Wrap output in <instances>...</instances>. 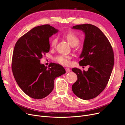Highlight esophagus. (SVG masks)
<instances>
[{"mask_svg":"<svg viewBox=\"0 0 125 125\" xmlns=\"http://www.w3.org/2000/svg\"><path fill=\"white\" fill-rule=\"evenodd\" d=\"M65 70H66V73H69V72H70V71H71L70 69H69V68H65Z\"/></svg>","mask_w":125,"mask_h":125,"instance_id":"34e87169","label":"esophagus"}]
</instances>
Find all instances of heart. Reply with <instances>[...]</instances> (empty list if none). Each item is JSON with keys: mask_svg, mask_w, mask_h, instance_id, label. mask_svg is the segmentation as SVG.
<instances>
[{"mask_svg": "<svg viewBox=\"0 0 125 125\" xmlns=\"http://www.w3.org/2000/svg\"><path fill=\"white\" fill-rule=\"evenodd\" d=\"M62 36L72 46H76L80 42V39H79L78 36L73 31H69L64 33L62 34ZM57 42V39L55 36L52 37L50 40L51 47L52 48L55 47ZM70 56L66 55H59L54 57L55 62L60 64H62V65L66 66L69 65L70 63Z\"/></svg>", "mask_w": 125, "mask_h": 125, "instance_id": "1", "label": "heart"}]
</instances>
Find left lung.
Instances as JSON below:
<instances>
[{"label":"left lung","instance_id":"1","mask_svg":"<svg viewBox=\"0 0 125 125\" xmlns=\"http://www.w3.org/2000/svg\"><path fill=\"white\" fill-rule=\"evenodd\" d=\"M85 33L83 47L79 65H89L87 71L76 68L77 80L72 86L75 95L83 100L92 99L105 89L110 78L114 64V56L108 40L96 26L90 24L73 26Z\"/></svg>","mask_w":125,"mask_h":125}]
</instances>
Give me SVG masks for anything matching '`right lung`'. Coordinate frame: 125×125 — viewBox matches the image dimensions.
I'll return each mask as SVG.
<instances>
[{"label": "right lung", "mask_w": 125, "mask_h": 125, "mask_svg": "<svg viewBox=\"0 0 125 125\" xmlns=\"http://www.w3.org/2000/svg\"><path fill=\"white\" fill-rule=\"evenodd\" d=\"M58 31L50 24L33 28L22 36L15 45L12 59V71L21 89L34 99H42L54 89V80L66 73L64 68L52 63L48 67L40 59L50 51L49 38Z\"/></svg>", "instance_id": "obj_1"}]
</instances>
